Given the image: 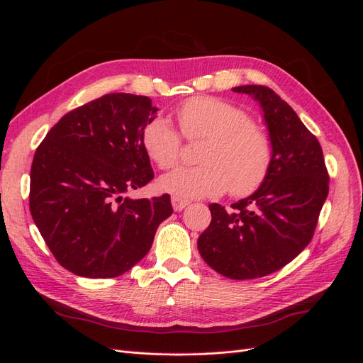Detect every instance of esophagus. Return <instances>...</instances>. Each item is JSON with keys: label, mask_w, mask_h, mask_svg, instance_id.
<instances>
[{"label": "esophagus", "mask_w": 363, "mask_h": 363, "mask_svg": "<svg viewBox=\"0 0 363 363\" xmlns=\"http://www.w3.org/2000/svg\"><path fill=\"white\" fill-rule=\"evenodd\" d=\"M171 203H172V207H174L175 212L183 211V208L189 204V201H186V200H183V199H179V196H172Z\"/></svg>", "instance_id": "esophagus-1"}]
</instances>
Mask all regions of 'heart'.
Here are the masks:
<instances>
[{"instance_id": "b5f03b06", "label": "heart", "mask_w": 363, "mask_h": 363, "mask_svg": "<svg viewBox=\"0 0 363 363\" xmlns=\"http://www.w3.org/2000/svg\"><path fill=\"white\" fill-rule=\"evenodd\" d=\"M179 131L167 119L155 118L142 128V147L160 169H172L182 157L183 139L203 140L201 164L180 168L160 179L163 191L183 199L215 196L228 189L244 199L268 179L274 150L268 133L232 103L215 96H194L177 111Z\"/></svg>"}]
</instances>
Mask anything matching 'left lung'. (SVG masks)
Wrapping results in <instances>:
<instances>
[{"instance_id": "left-lung-1", "label": "left lung", "mask_w": 363, "mask_h": 363, "mask_svg": "<svg viewBox=\"0 0 363 363\" xmlns=\"http://www.w3.org/2000/svg\"><path fill=\"white\" fill-rule=\"evenodd\" d=\"M233 92L260 103L274 160L268 179L248 199L211 204L212 221L199 238L208 267L233 280L259 279L286 267L309 245L328 194V171L320 142L292 107L267 86L247 84Z\"/></svg>"}]
</instances>
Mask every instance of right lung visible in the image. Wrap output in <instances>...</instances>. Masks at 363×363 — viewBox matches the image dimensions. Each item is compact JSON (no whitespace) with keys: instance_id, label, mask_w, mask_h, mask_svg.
<instances>
[{"instance_id":"right-lung-1","label":"right lung","mask_w":363,"mask_h":363,"mask_svg":"<svg viewBox=\"0 0 363 363\" xmlns=\"http://www.w3.org/2000/svg\"><path fill=\"white\" fill-rule=\"evenodd\" d=\"M156 112L148 96L107 94L63 115L35 152L33 221L77 276L113 279L133 268L172 213L168 194L125 196L155 179L140 135Z\"/></svg>"}]
</instances>
